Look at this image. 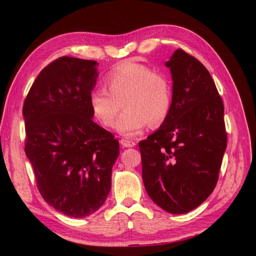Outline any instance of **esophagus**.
<instances>
[{
  "label": "esophagus",
  "instance_id": "obj_1",
  "mask_svg": "<svg viewBox=\"0 0 256 256\" xmlns=\"http://www.w3.org/2000/svg\"><path fill=\"white\" fill-rule=\"evenodd\" d=\"M120 144H122L123 146H125V148H132V146H134L136 144V141L133 140H130V138H120Z\"/></svg>",
  "mask_w": 256,
  "mask_h": 256
}]
</instances>
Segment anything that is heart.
Masks as SVG:
<instances>
[{
  "label": "heart",
  "instance_id": "obj_1",
  "mask_svg": "<svg viewBox=\"0 0 256 256\" xmlns=\"http://www.w3.org/2000/svg\"><path fill=\"white\" fill-rule=\"evenodd\" d=\"M105 88L90 92L89 102L94 115L104 126L112 128L120 108L116 128L125 136H138L146 124L162 125L170 115L172 92L167 76L156 72L146 64L128 60L105 76Z\"/></svg>",
  "mask_w": 256,
  "mask_h": 256
}]
</instances>
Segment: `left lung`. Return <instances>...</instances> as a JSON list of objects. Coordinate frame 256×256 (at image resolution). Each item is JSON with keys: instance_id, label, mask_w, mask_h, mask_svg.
I'll return each mask as SVG.
<instances>
[{"instance_id": "1", "label": "left lung", "mask_w": 256, "mask_h": 256, "mask_svg": "<svg viewBox=\"0 0 256 256\" xmlns=\"http://www.w3.org/2000/svg\"><path fill=\"white\" fill-rule=\"evenodd\" d=\"M166 66L174 81L170 115L138 148L148 196L164 211L182 214L214 190L227 133L222 99L200 60L178 48Z\"/></svg>"}]
</instances>
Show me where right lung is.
<instances>
[{
	"mask_svg": "<svg viewBox=\"0 0 256 256\" xmlns=\"http://www.w3.org/2000/svg\"><path fill=\"white\" fill-rule=\"evenodd\" d=\"M96 60L62 56L38 74L24 102V152L44 200L63 214L84 218L110 190L120 154L114 136L92 120L89 102Z\"/></svg>",
	"mask_w": 256,
	"mask_h": 256,
	"instance_id": "add662e5",
	"label": "right lung"
}]
</instances>
